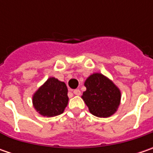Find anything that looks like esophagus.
<instances>
[{"label":"esophagus","instance_id":"1","mask_svg":"<svg viewBox=\"0 0 153 153\" xmlns=\"http://www.w3.org/2000/svg\"><path fill=\"white\" fill-rule=\"evenodd\" d=\"M73 94L75 95H80L81 94V91H80L79 89H75L73 91Z\"/></svg>","mask_w":153,"mask_h":153}]
</instances>
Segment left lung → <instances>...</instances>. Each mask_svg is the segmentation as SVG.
<instances>
[{"label": "left lung", "mask_w": 153, "mask_h": 153, "mask_svg": "<svg viewBox=\"0 0 153 153\" xmlns=\"http://www.w3.org/2000/svg\"><path fill=\"white\" fill-rule=\"evenodd\" d=\"M84 85L87 89L82 98L92 114L99 117L114 114L120 105L121 92L111 80L102 74L94 73Z\"/></svg>", "instance_id": "8db88e82"}]
</instances>
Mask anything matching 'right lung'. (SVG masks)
<instances>
[{"instance_id":"1","label":"right lung","mask_w":153,"mask_h":153,"mask_svg":"<svg viewBox=\"0 0 153 153\" xmlns=\"http://www.w3.org/2000/svg\"><path fill=\"white\" fill-rule=\"evenodd\" d=\"M67 87L64 82L50 77L33 95V105L43 117L62 114L68 104Z\"/></svg>"}]
</instances>
